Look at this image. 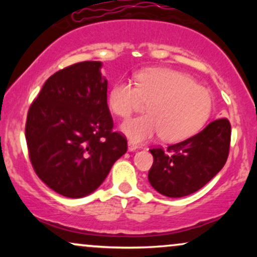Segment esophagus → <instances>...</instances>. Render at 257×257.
Listing matches in <instances>:
<instances>
[{
	"instance_id": "1",
	"label": "esophagus",
	"mask_w": 257,
	"mask_h": 257,
	"mask_svg": "<svg viewBox=\"0 0 257 257\" xmlns=\"http://www.w3.org/2000/svg\"><path fill=\"white\" fill-rule=\"evenodd\" d=\"M138 149H139L138 145H135L134 143H131V141H129V143H128V150H129V151L134 152V151H137Z\"/></svg>"
}]
</instances>
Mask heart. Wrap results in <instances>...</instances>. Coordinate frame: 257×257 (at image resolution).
<instances>
[{
  "label": "heart",
  "mask_w": 257,
  "mask_h": 257,
  "mask_svg": "<svg viewBox=\"0 0 257 257\" xmlns=\"http://www.w3.org/2000/svg\"><path fill=\"white\" fill-rule=\"evenodd\" d=\"M135 84L118 82L107 96L108 107L120 118L131 117L143 101L149 102L150 114L126 120L120 126L134 143L158 135L168 143H179L196 134L210 116V94L185 73L149 69L138 73Z\"/></svg>",
  "instance_id": "heart-1"
}]
</instances>
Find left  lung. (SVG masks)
Segmentation results:
<instances>
[{
	"label": "left lung",
	"mask_w": 257,
	"mask_h": 257,
	"mask_svg": "<svg viewBox=\"0 0 257 257\" xmlns=\"http://www.w3.org/2000/svg\"><path fill=\"white\" fill-rule=\"evenodd\" d=\"M231 143V124L215 119L198 134L163 149H152L149 181L157 192L180 198L197 192L225 166Z\"/></svg>",
	"instance_id": "obj_1"
}]
</instances>
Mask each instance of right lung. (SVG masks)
I'll list each match as a JSON object with an SVG mask.
<instances>
[{"mask_svg": "<svg viewBox=\"0 0 257 257\" xmlns=\"http://www.w3.org/2000/svg\"><path fill=\"white\" fill-rule=\"evenodd\" d=\"M101 66V61H83L55 72L28 112L32 167L49 188L69 198L94 192L128 147L126 139L112 131Z\"/></svg>", "mask_w": 257, "mask_h": 257, "instance_id": "1", "label": "right lung"}]
</instances>
